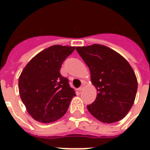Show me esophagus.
<instances>
[{
	"mask_svg": "<svg viewBox=\"0 0 150 150\" xmlns=\"http://www.w3.org/2000/svg\"><path fill=\"white\" fill-rule=\"evenodd\" d=\"M83 89H84V86H82L79 87L78 89H79V91H82V90H83Z\"/></svg>",
	"mask_w": 150,
	"mask_h": 150,
	"instance_id": "34e87169",
	"label": "esophagus"
}]
</instances>
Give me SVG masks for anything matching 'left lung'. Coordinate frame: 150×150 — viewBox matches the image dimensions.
<instances>
[{
	"label": "left lung",
	"instance_id": "obj_1",
	"mask_svg": "<svg viewBox=\"0 0 150 150\" xmlns=\"http://www.w3.org/2000/svg\"><path fill=\"white\" fill-rule=\"evenodd\" d=\"M76 50L90 70L97 96L87 106L103 123L111 124L126 116L135 102L138 82L135 71L124 57L101 44L77 47Z\"/></svg>",
	"mask_w": 150,
	"mask_h": 150
}]
</instances>
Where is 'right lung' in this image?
<instances>
[{
    "mask_svg": "<svg viewBox=\"0 0 150 150\" xmlns=\"http://www.w3.org/2000/svg\"><path fill=\"white\" fill-rule=\"evenodd\" d=\"M75 49L51 46L33 57L23 68L18 79L20 97L34 120L51 123L66 114L75 92L61 76L60 69Z\"/></svg>",
    "mask_w": 150,
    "mask_h": 150,
    "instance_id": "1",
    "label": "right lung"
}]
</instances>
